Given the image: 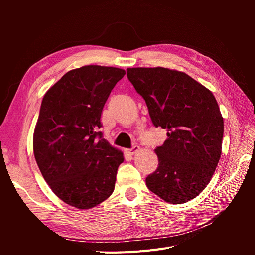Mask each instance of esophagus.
<instances>
[{"label": "esophagus", "mask_w": 255, "mask_h": 255, "mask_svg": "<svg viewBox=\"0 0 255 255\" xmlns=\"http://www.w3.org/2000/svg\"><path fill=\"white\" fill-rule=\"evenodd\" d=\"M139 150H140V146L139 145H134L132 149L128 150V153L130 154V155H134V154H136L137 152H139Z\"/></svg>", "instance_id": "esophagus-1"}]
</instances>
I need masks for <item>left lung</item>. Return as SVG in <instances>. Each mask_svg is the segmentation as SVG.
<instances>
[{"instance_id":"obj_1","label":"left lung","mask_w":255,"mask_h":255,"mask_svg":"<svg viewBox=\"0 0 255 255\" xmlns=\"http://www.w3.org/2000/svg\"><path fill=\"white\" fill-rule=\"evenodd\" d=\"M127 75L148 106L153 125L167 129L157 146L158 167L148 188L166 202L182 204L210 183L221 155L223 118L210 89L171 69L128 68Z\"/></svg>"}]
</instances>
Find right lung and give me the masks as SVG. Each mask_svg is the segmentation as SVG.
<instances>
[{"label": "right lung", "instance_id": "1", "mask_svg": "<svg viewBox=\"0 0 255 255\" xmlns=\"http://www.w3.org/2000/svg\"><path fill=\"white\" fill-rule=\"evenodd\" d=\"M125 74L123 69L97 65L73 69L42 99L33 138L35 159L54 194L80 210L113 194L125 160L98 132L106 100Z\"/></svg>", "mask_w": 255, "mask_h": 255}]
</instances>
